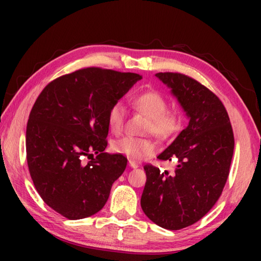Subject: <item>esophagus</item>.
Returning <instances> with one entry per match:
<instances>
[{
  "label": "esophagus",
  "instance_id": "34e87169",
  "mask_svg": "<svg viewBox=\"0 0 261 261\" xmlns=\"http://www.w3.org/2000/svg\"><path fill=\"white\" fill-rule=\"evenodd\" d=\"M129 166L131 168H135V169H136V168H138V165H137V163L134 162V161H129Z\"/></svg>",
  "mask_w": 261,
  "mask_h": 261
}]
</instances>
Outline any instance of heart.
<instances>
[{
    "mask_svg": "<svg viewBox=\"0 0 261 261\" xmlns=\"http://www.w3.org/2000/svg\"><path fill=\"white\" fill-rule=\"evenodd\" d=\"M132 105L148 117L145 127L147 134H153L161 139L170 138L179 129L180 118L177 112L167 109L168 102L165 95L156 90H146L132 98ZM126 118L125 106L122 102H115L109 108L107 123L114 134H120L124 127ZM113 151L126 156L130 160L140 161L152 155L156 151V144L149 138H136L126 136L113 144Z\"/></svg>",
    "mask_w": 261,
    "mask_h": 261,
    "instance_id": "1",
    "label": "heart"
}]
</instances>
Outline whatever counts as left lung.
<instances>
[{
	"instance_id": "8db88e82",
	"label": "left lung",
	"mask_w": 261,
	"mask_h": 261,
	"mask_svg": "<svg viewBox=\"0 0 261 261\" xmlns=\"http://www.w3.org/2000/svg\"><path fill=\"white\" fill-rule=\"evenodd\" d=\"M155 76L171 88L190 121L158 156L176 161L174 171L144 166L147 178L140 205L158 226L179 230L208 213L222 193L233 154V132L223 103L206 86L178 72Z\"/></svg>"
}]
</instances>
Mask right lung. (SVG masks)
Returning <instances> with one entry per match:
<instances>
[{"label":"right lung","mask_w":261,"mask_h":261,"mask_svg":"<svg viewBox=\"0 0 261 261\" xmlns=\"http://www.w3.org/2000/svg\"><path fill=\"white\" fill-rule=\"evenodd\" d=\"M139 79L137 73L84 68L54 79L35 100L26 127L30 175L42 200L64 218L98 213L125 170L124 155L103 152L107 115Z\"/></svg>","instance_id":"obj_1"}]
</instances>
